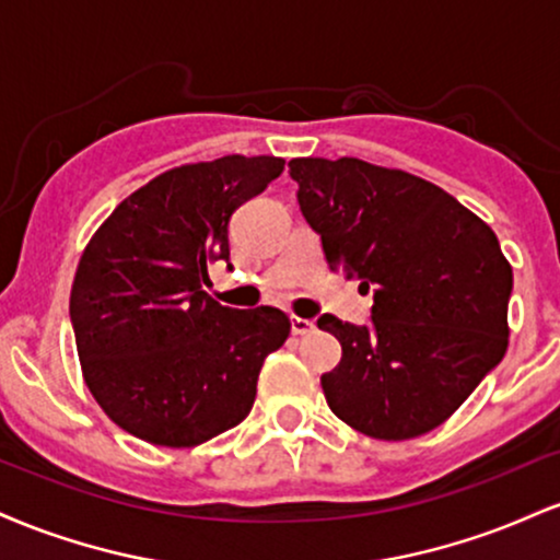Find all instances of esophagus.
Returning <instances> with one entry per match:
<instances>
[{"label":"esophagus","instance_id":"esophagus-1","mask_svg":"<svg viewBox=\"0 0 560 560\" xmlns=\"http://www.w3.org/2000/svg\"><path fill=\"white\" fill-rule=\"evenodd\" d=\"M313 331H316V324H313V320L298 318V316L292 318V334H298V337H307V334Z\"/></svg>","mask_w":560,"mask_h":560}]
</instances>
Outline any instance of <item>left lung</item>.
<instances>
[{"label": "left lung", "mask_w": 560, "mask_h": 560, "mask_svg": "<svg viewBox=\"0 0 560 560\" xmlns=\"http://www.w3.org/2000/svg\"><path fill=\"white\" fill-rule=\"evenodd\" d=\"M289 176L331 271L374 294L369 326L318 318L342 345V361L320 376L326 402L374 440L432 432L508 350L513 271L498 236L405 171L294 158Z\"/></svg>", "instance_id": "8db88e82"}]
</instances>
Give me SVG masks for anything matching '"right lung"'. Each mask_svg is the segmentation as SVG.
I'll return each instance as SVG.
<instances>
[{
  "instance_id": "1",
  "label": "right lung",
  "mask_w": 560,
  "mask_h": 560,
  "mask_svg": "<svg viewBox=\"0 0 560 560\" xmlns=\"http://www.w3.org/2000/svg\"><path fill=\"white\" fill-rule=\"evenodd\" d=\"M281 171L273 155L165 171L126 197L83 249L70 289L83 378L128 434L195 447L253 410L262 361L292 324L279 307L221 305L202 284L210 262H229L234 210Z\"/></svg>"
}]
</instances>
